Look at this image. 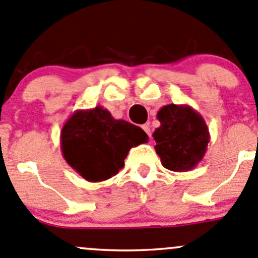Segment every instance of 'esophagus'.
I'll list each match as a JSON object with an SVG mask.
<instances>
[{"mask_svg":"<svg viewBox=\"0 0 258 258\" xmlns=\"http://www.w3.org/2000/svg\"><path fill=\"white\" fill-rule=\"evenodd\" d=\"M142 130H143V131L146 132V134L148 135V136L151 137V128H150V124H147V123H146V124H142Z\"/></svg>","mask_w":258,"mask_h":258,"instance_id":"1","label":"esophagus"}]
</instances>
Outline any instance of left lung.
<instances>
[{"label":"left lung","instance_id":"1","mask_svg":"<svg viewBox=\"0 0 258 258\" xmlns=\"http://www.w3.org/2000/svg\"><path fill=\"white\" fill-rule=\"evenodd\" d=\"M161 126L154 130L157 154L162 165L173 172H188L207 152L210 134L205 120L189 105H165L158 111Z\"/></svg>","mask_w":258,"mask_h":258}]
</instances>
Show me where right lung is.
<instances>
[{
    "mask_svg": "<svg viewBox=\"0 0 258 258\" xmlns=\"http://www.w3.org/2000/svg\"><path fill=\"white\" fill-rule=\"evenodd\" d=\"M147 142V134L141 127L115 120L101 106L77 110L60 132L61 153L67 163L93 183L117 174L128 151Z\"/></svg>",
    "mask_w": 258,
    "mask_h": 258,
    "instance_id": "add662e5",
    "label": "right lung"
}]
</instances>
